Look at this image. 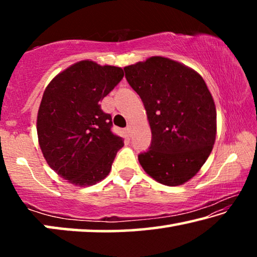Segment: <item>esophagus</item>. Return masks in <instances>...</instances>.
Returning a JSON list of instances; mask_svg holds the SVG:
<instances>
[{"mask_svg": "<svg viewBox=\"0 0 257 257\" xmlns=\"http://www.w3.org/2000/svg\"><path fill=\"white\" fill-rule=\"evenodd\" d=\"M132 130H133V127L130 124H128L127 128H125V132H127L128 136H132Z\"/></svg>", "mask_w": 257, "mask_h": 257, "instance_id": "1", "label": "esophagus"}]
</instances>
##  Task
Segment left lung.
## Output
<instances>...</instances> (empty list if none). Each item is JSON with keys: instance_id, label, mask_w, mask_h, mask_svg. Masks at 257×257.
<instances>
[{"instance_id": "1", "label": "left lung", "mask_w": 257, "mask_h": 257, "mask_svg": "<svg viewBox=\"0 0 257 257\" xmlns=\"http://www.w3.org/2000/svg\"><path fill=\"white\" fill-rule=\"evenodd\" d=\"M123 70L151 125V146L138 155L139 163L160 184H185L205 163L215 142L216 110L205 81L193 69L162 56Z\"/></svg>"}]
</instances>
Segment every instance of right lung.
<instances>
[{"instance_id": "1", "label": "right lung", "mask_w": 257, "mask_h": 257, "mask_svg": "<svg viewBox=\"0 0 257 257\" xmlns=\"http://www.w3.org/2000/svg\"><path fill=\"white\" fill-rule=\"evenodd\" d=\"M122 78L119 67L80 61L53 78L43 94L37 115L41 150L50 167L73 185L104 179L123 146L111 130V114L99 104Z\"/></svg>"}]
</instances>
